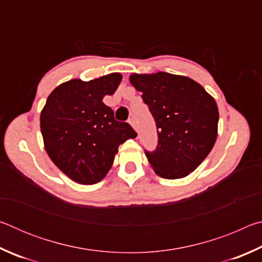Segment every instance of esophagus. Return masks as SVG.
<instances>
[{
    "label": "esophagus",
    "instance_id": "34e87169",
    "mask_svg": "<svg viewBox=\"0 0 262 262\" xmlns=\"http://www.w3.org/2000/svg\"><path fill=\"white\" fill-rule=\"evenodd\" d=\"M128 122H129V125L136 130V121H135V119L134 118H130L129 121H128Z\"/></svg>",
    "mask_w": 262,
    "mask_h": 262
}]
</instances>
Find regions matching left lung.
Here are the masks:
<instances>
[{
  "instance_id": "1",
  "label": "left lung",
  "mask_w": 262,
  "mask_h": 262,
  "mask_svg": "<svg viewBox=\"0 0 262 262\" xmlns=\"http://www.w3.org/2000/svg\"><path fill=\"white\" fill-rule=\"evenodd\" d=\"M129 82L156 121L158 147L145 152L152 170L165 179L187 177L211 151L219 129L215 99L194 79L164 72L132 74Z\"/></svg>"
}]
</instances>
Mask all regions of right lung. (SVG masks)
Returning <instances> with one entry per match:
<instances>
[{"label":"right lung","instance_id":"obj_1","mask_svg":"<svg viewBox=\"0 0 262 262\" xmlns=\"http://www.w3.org/2000/svg\"><path fill=\"white\" fill-rule=\"evenodd\" d=\"M122 79L112 73L91 81L74 78L60 84L48 96L40 113L43 147L52 162L73 181L99 183L112 167L119 145L136 133L118 122L103 103Z\"/></svg>","mask_w":262,"mask_h":262}]
</instances>
